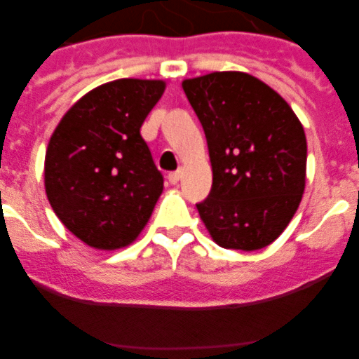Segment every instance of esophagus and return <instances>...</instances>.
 Instances as JSON below:
<instances>
[{"label":"esophagus","instance_id":"esophagus-1","mask_svg":"<svg viewBox=\"0 0 359 359\" xmlns=\"http://www.w3.org/2000/svg\"><path fill=\"white\" fill-rule=\"evenodd\" d=\"M168 180H170V184H177V182H179V180H180V170L168 173Z\"/></svg>","mask_w":359,"mask_h":359}]
</instances>
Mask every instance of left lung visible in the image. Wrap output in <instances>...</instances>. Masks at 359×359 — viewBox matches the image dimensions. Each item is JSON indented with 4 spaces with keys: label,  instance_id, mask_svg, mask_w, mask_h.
<instances>
[{
    "label": "left lung",
    "instance_id": "obj_1",
    "mask_svg": "<svg viewBox=\"0 0 359 359\" xmlns=\"http://www.w3.org/2000/svg\"><path fill=\"white\" fill-rule=\"evenodd\" d=\"M182 88L205 130L213 182L198 203L219 247L260 250L295 215L306 187L307 142L287 100L247 72H210Z\"/></svg>",
    "mask_w": 359,
    "mask_h": 359
}]
</instances>
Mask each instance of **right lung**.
<instances>
[{"label":"right lung","instance_id":"right-lung-1","mask_svg":"<svg viewBox=\"0 0 359 359\" xmlns=\"http://www.w3.org/2000/svg\"><path fill=\"white\" fill-rule=\"evenodd\" d=\"M163 92L161 79L106 83L83 95L52 133L46 196L60 222L88 247L132 243L163 193V175L140 135Z\"/></svg>","mask_w":359,"mask_h":359}]
</instances>
